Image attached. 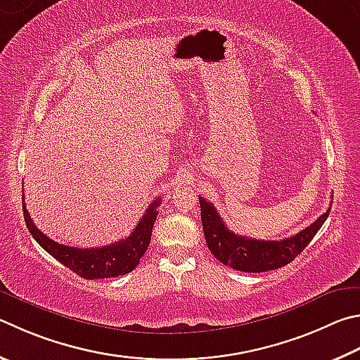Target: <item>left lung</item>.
Here are the masks:
<instances>
[{
    "mask_svg": "<svg viewBox=\"0 0 360 360\" xmlns=\"http://www.w3.org/2000/svg\"><path fill=\"white\" fill-rule=\"evenodd\" d=\"M201 224L209 250L221 264L240 272H266L283 267L310 244L329 217L330 207L305 230L282 240H258L234 234L226 228L211 201L198 197Z\"/></svg>",
    "mask_w": 360,
    "mask_h": 360,
    "instance_id": "8db88e82",
    "label": "left lung"
}]
</instances>
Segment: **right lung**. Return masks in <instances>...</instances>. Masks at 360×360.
I'll return each instance as SVG.
<instances>
[{
  "mask_svg": "<svg viewBox=\"0 0 360 360\" xmlns=\"http://www.w3.org/2000/svg\"><path fill=\"white\" fill-rule=\"evenodd\" d=\"M159 206L160 198H155L146 209V212L143 214L139 225L135 226L130 236L117 240L112 245H103L99 248H78L55 243L34 225L31 215L26 211L25 202L23 217L32 238L45 252H49L51 257L69 267L70 271H74L77 276L86 280H96L126 276L127 272L135 269L148 250L149 243H151L153 226L155 219H158Z\"/></svg>",
  "mask_w": 360,
  "mask_h": 360,
  "instance_id": "obj_1",
  "label": "right lung"
}]
</instances>
